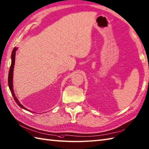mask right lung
I'll list each match as a JSON object with an SVG mask.
<instances>
[{
	"instance_id": "right-lung-1",
	"label": "right lung",
	"mask_w": 149,
	"mask_h": 149,
	"mask_svg": "<svg viewBox=\"0 0 149 149\" xmlns=\"http://www.w3.org/2000/svg\"><path fill=\"white\" fill-rule=\"evenodd\" d=\"M18 48L15 47L12 51V53H11V66H10V71H9V74H8V86L9 88H10V92L12 94L13 97L14 98L15 101L17 103V104L18 105L22 108V109H24L26 110H28V111H30L28 109H26L24 106L22 105V104H20L19 101L18 100V99L15 96V94L14 90H13V68H14V65H15V54H16V51L17 50Z\"/></svg>"
}]
</instances>
